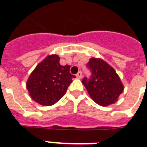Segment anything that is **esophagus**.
Returning a JSON list of instances; mask_svg holds the SVG:
<instances>
[{"mask_svg": "<svg viewBox=\"0 0 147 147\" xmlns=\"http://www.w3.org/2000/svg\"><path fill=\"white\" fill-rule=\"evenodd\" d=\"M76 77L78 79H82V77H83V74H82V72H81V71H79V72L77 73Z\"/></svg>", "mask_w": 147, "mask_h": 147, "instance_id": "esophagus-1", "label": "esophagus"}]
</instances>
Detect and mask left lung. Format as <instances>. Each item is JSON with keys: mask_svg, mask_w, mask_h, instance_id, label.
<instances>
[{"mask_svg": "<svg viewBox=\"0 0 147 147\" xmlns=\"http://www.w3.org/2000/svg\"><path fill=\"white\" fill-rule=\"evenodd\" d=\"M91 71L89 80H82L88 94L101 106H109L118 101L123 91V85L113 67L101 58L91 57L86 64Z\"/></svg>", "mask_w": 147, "mask_h": 147, "instance_id": "8db88e82", "label": "left lung"}]
</instances>
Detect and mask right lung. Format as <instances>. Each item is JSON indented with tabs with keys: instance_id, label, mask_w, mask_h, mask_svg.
Returning <instances> with one entry per match:
<instances>
[{
	"instance_id": "1",
	"label": "right lung",
	"mask_w": 147,
	"mask_h": 147,
	"mask_svg": "<svg viewBox=\"0 0 147 147\" xmlns=\"http://www.w3.org/2000/svg\"><path fill=\"white\" fill-rule=\"evenodd\" d=\"M75 76L69 65H61L58 55H48L30 73L26 83L29 95L39 105L50 106L65 94Z\"/></svg>"
}]
</instances>
